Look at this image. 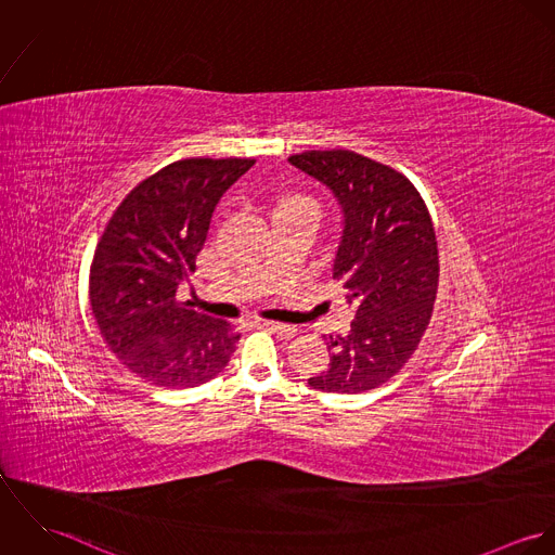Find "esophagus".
I'll return each mask as SVG.
<instances>
[{
  "label": "esophagus",
  "mask_w": 555,
  "mask_h": 555,
  "mask_svg": "<svg viewBox=\"0 0 555 555\" xmlns=\"http://www.w3.org/2000/svg\"><path fill=\"white\" fill-rule=\"evenodd\" d=\"M258 326L262 328H269L273 333H278L280 337H295L297 335V326H291V324H280V322H269V320H260Z\"/></svg>",
  "instance_id": "34e87169"
}]
</instances>
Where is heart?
Instances as JSON below:
<instances>
[{
    "label": "heart",
    "instance_id": "1",
    "mask_svg": "<svg viewBox=\"0 0 555 555\" xmlns=\"http://www.w3.org/2000/svg\"><path fill=\"white\" fill-rule=\"evenodd\" d=\"M293 214H308V216H317L318 207L314 201L310 198H304V196H293V198H286L282 201L275 211H273V220L280 218V216H293Z\"/></svg>",
    "mask_w": 555,
    "mask_h": 555
}]
</instances>
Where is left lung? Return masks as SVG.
<instances>
[{
  "mask_svg": "<svg viewBox=\"0 0 555 555\" xmlns=\"http://www.w3.org/2000/svg\"><path fill=\"white\" fill-rule=\"evenodd\" d=\"M288 162L328 188L341 209L331 273L354 310L346 335H324L331 359L308 385L372 391L403 367L431 318L440 267L429 211L401 172L354 152H306Z\"/></svg>",
  "mask_w": 555,
  "mask_h": 555,
  "instance_id": "8db88e82",
  "label": "left lung"
}]
</instances>
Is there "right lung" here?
<instances>
[{"instance_id": "right-lung-1", "label": "right lung", "mask_w": 555, "mask_h": 555, "mask_svg": "<svg viewBox=\"0 0 555 555\" xmlns=\"http://www.w3.org/2000/svg\"><path fill=\"white\" fill-rule=\"evenodd\" d=\"M254 162L164 166L124 198L98 241L91 312L117 359L150 385L198 387L224 372L235 352L231 324L183 308L177 291L196 269L216 205Z\"/></svg>"}]
</instances>
